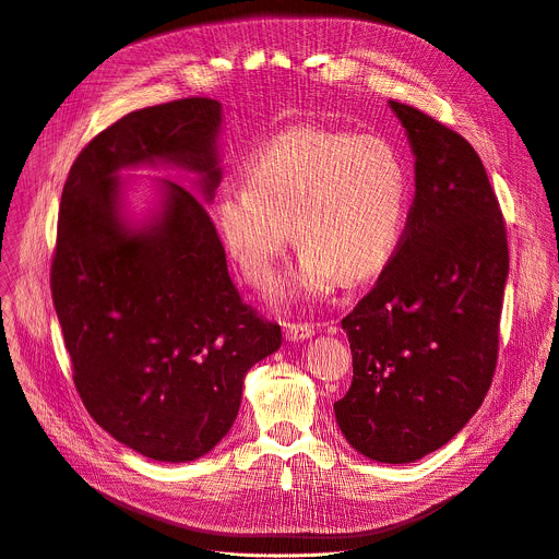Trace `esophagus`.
<instances>
[{"mask_svg":"<svg viewBox=\"0 0 559 559\" xmlns=\"http://www.w3.org/2000/svg\"><path fill=\"white\" fill-rule=\"evenodd\" d=\"M285 338L287 341H307L313 336V328L311 325H296V323H287L285 328Z\"/></svg>","mask_w":559,"mask_h":559,"instance_id":"34e87169","label":"esophagus"}]
</instances>
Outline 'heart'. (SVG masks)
I'll return each instance as SVG.
<instances>
[{"label":"heart","instance_id":"obj_1","mask_svg":"<svg viewBox=\"0 0 559 559\" xmlns=\"http://www.w3.org/2000/svg\"><path fill=\"white\" fill-rule=\"evenodd\" d=\"M243 179L218 194L212 218L227 257L257 289L274 285L287 227L300 250L283 285L287 298L321 300L341 281L367 283L401 248L409 168L380 134L289 128L250 156Z\"/></svg>","mask_w":559,"mask_h":559}]
</instances>
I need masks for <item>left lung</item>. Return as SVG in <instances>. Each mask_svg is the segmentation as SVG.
Here are the masks:
<instances>
[{"label": "left lung", "instance_id": "1", "mask_svg": "<svg viewBox=\"0 0 559 559\" xmlns=\"http://www.w3.org/2000/svg\"><path fill=\"white\" fill-rule=\"evenodd\" d=\"M389 106L416 156V197L401 248L343 318L354 380L334 412L358 453L405 464L447 444L485 401L509 248L471 143L418 108Z\"/></svg>", "mask_w": 559, "mask_h": 559}]
</instances>
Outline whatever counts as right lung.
Returning <instances> with one entry per match:
<instances>
[{"label":"right lung","mask_w":559,"mask_h":559,"mask_svg":"<svg viewBox=\"0 0 559 559\" xmlns=\"http://www.w3.org/2000/svg\"><path fill=\"white\" fill-rule=\"evenodd\" d=\"M221 104L190 97L134 110L99 132L61 192L52 302L88 414L158 462L210 453L241 407L246 373L281 347V328L241 300L205 205L164 181L158 212L132 225L121 170L170 164L221 183Z\"/></svg>","instance_id":"right-lung-1"}]
</instances>
